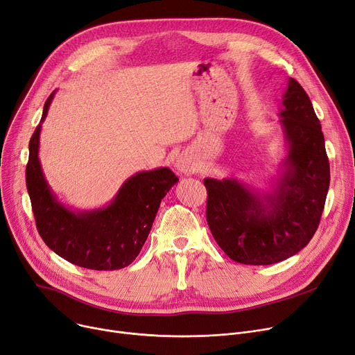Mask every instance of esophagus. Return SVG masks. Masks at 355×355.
Returning a JSON list of instances; mask_svg holds the SVG:
<instances>
[{
	"instance_id": "obj_1",
	"label": "esophagus",
	"mask_w": 355,
	"mask_h": 355,
	"mask_svg": "<svg viewBox=\"0 0 355 355\" xmlns=\"http://www.w3.org/2000/svg\"><path fill=\"white\" fill-rule=\"evenodd\" d=\"M175 170L181 174H191L194 171V159L189 155H180L175 159Z\"/></svg>"
}]
</instances>
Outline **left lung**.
Returning a JSON list of instances; mask_svg holds the SVG:
<instances>
[{"label":"left lung","instance_id":"1","mask_svg":"<svg viewBox=\"0 0 355 355\" xmlns=\"http://www.w3.org/2000/svg\"><path fill=\"white\" fill-rule=\"evenodd\" d=\"M279 112L285 155L263 190L236 177L204 178L207 223L234 262L273 265L302 250L318 229L329 189L320 119L304 87L288 80Z\"/></svg>","mask_w":355,"mask_h":355}]
</instances>
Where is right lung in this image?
<instances>
[{
	"label": "right lung",
	"mask_w": 355,
	"mask_h": 355,
	"mask_svg": "<svg viewBox=\"0 0 355 355\" xmlns=\"http://www.w3.org/2000/svg\"><path fill=\"white\" fill-rule=\"evenodd\" d=\"M55 90L44 103L40 123L30 139L27 191L44 243L67 262L92 270H116L130 265L151 232L161 200L177 184L166 166L130 175L103 207L80 210L64 204L49 185L39 158L42 125Z\"/></svg>",
	"instance_id": "right-lung-1"
}]
</instances>
